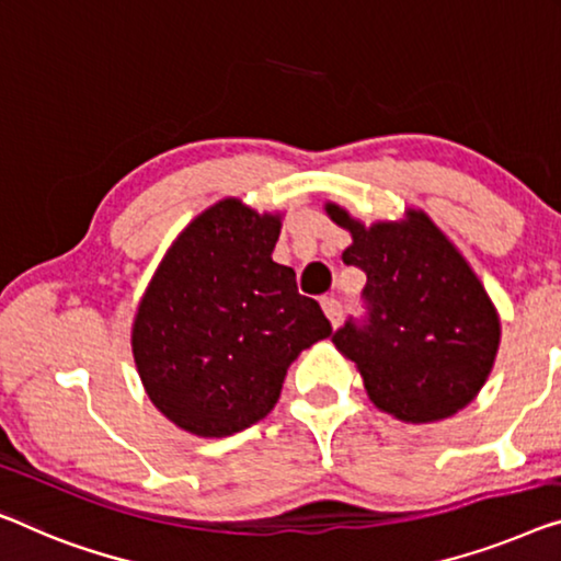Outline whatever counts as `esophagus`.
<instances>
[{
	"instance_id": "esophagus-1",
	"label": "esophagus",
	"mask_w": 561,
	"mask_h": 561,
	"mask_svg": "<svg viewBox=\"0 0 561 561\" xmlns=\"http://www.w3.org/2000/svg\"><path fill=\"white\" fill-rule=\"evenodd\" d=\"M322 309H324V314H328V320L332 322V328H337V324L342 322V317H345V309H342V302H340V299H334V297H324L322 299Z\"/></svg>"
}]
</instances>
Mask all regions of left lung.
I'll return each mask as SVG.
<instances>
[{
  "label": "left lung",
  "mask_w": 561,
  "mask_h": 561,
  "mask_svg": "<svg viewBox=\"0 0 561 561\" xmlns=\"http://www.w3.org/2000/svg\"><path fill=\"white\" fill-rule=\"evenodd\" d=\"M353 244L342 262L365 272V314L332 334L380 411L433 423L466 408L499 350V314L466 259L423 211L365 229L328 204Z\"/></svg>",
  "instance_id": "left-lung-1"
}]
</instances>
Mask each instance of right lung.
I'll return each mask as SVG.
<instances>
[{
  "label": "right lung",
  "instance_id": "right-lung-1",
  "mask_svg": "<svg viewBox=\"0 0 561 561\" xmlns=\"http://www.w3.org/2000/svg\"><path fill=\"white\" fill-rule=\"evenodd\" d=\"M277 216L219 201L173 241L133 324V355L158 411L204 438L254 425L305 347L332 334L295 270L272 262Z\"/></svg>",
  "mask_w": 561,
  "mask_h": 561
}]
</instances>
